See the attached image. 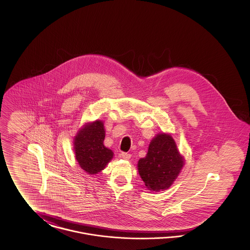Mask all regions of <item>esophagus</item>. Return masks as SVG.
I'll use <instances>...</instances> for the list:
<instances>
[{"label":"esophagus","instance_id":"34e87169","mask_svg":"<svg viewBox=\"0 0 250 250\" xmlns=\"http://www.w3.org/2000/svg\"><path fill=\"white\" fill-rule=\"evenodd\" d=\"M121 157L125 160H129L130 159L131 155L130 154H127V153H122L121 154Z\"/></svg>","mask_w":250,"mask_h":250}]
</instances>
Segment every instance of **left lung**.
Returning <instances> with one entry per match:
<instances>
[{"mask_svg": "<svg viewBox=\"0 0 250 250\" xmlns=\"http://www.w3.org/2000/svg\"><path fill=\"white\" fill-rule=\"evenodd\" d=\"M185 165V158L168 134L161 133L151 141L148 153L138 162V169L148 190L168 188Z\"/></svg>", "mask_w": 250, "mask_h": 250, "instance_id": "8db88e82", "label": "left lung"}]
</instances>
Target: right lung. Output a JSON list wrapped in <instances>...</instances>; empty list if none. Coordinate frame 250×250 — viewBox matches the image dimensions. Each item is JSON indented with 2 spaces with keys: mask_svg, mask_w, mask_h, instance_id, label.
<instances>
[{
  "mask_svg": "<svg viewBox=\"0 0 250 250\" xmlns=\"http://www.w3.org/2000/svg\"><path fill=\"white\" fill-rule=\"evenodd\" d=\"M105 128L102 121L88 123L74 138L76 159L88 174L94 175L105 168L113 152L104 146Z\"/></svg>",
  "mask_w": 250,
  "mask_h": 250,
  "instance_id": "right-lung-1",
  "label": "right lung"
}]
</instances>
